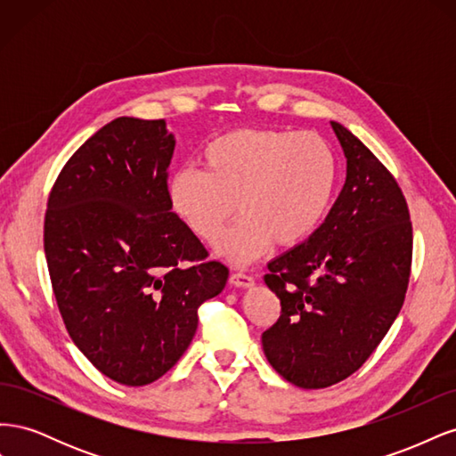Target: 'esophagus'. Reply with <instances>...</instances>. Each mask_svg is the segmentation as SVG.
Instances as JSON below:
<instances>
[{
    "label": "esophagus",
    "mask_w": 456,
    "mask_h": 456,
    "mask_svg": "<svg viewBox=\"0 0 456 456\" xmlns=\"http://www.w3.org/2000/svg\"><path fill=\"white\" fill-rule=\"evenodd\" d=\"M230 283H232L233 287H243V289H249V287H253V285H255V280L251 278L249 273L236 272V273H232V275H230Z\"/></svg>",
    "instance_id": "obj_1"
}]
</instances>
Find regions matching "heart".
I'll return each mask as SVG.
<instances>
[{"label":"heart","instance_id":"b5f03b06","mask_svg":"<svg viewBox=\"0 0 456 456\" xmlns=\"http://www.w3.org/2000/svg\"><path fill=\"white\" fill-rule=\"evenodd\" d=\"M338 181L330 144L314 133L240 129L205 146L201 169H181L171 201L190 230L215 243L236 213L241 218L218 243L236 265L253 262L272 241L295 247L323 223Z\"/></svg>","mask_w":456,"mask_h":456}]
</instances>
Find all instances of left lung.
<instances>
[{
  "instance_id": "left-lung-1",
  "label": "left lung",
  "mask_w": 456,
  "mask_h": 456,
  "mask_svg": "<svg viewBox=\"0 0 456 456\" xmlns=\"http://www.w3.org/2000/svg\"><path fill=\"white\" fill-rule=\"evenodd\" d=\"M330 127L346 158V181L323 224L270 260L265 275L281 315L262 333V350L305 390L348 379L375 352L403 306L412 256L395 178L346 127Z\"/></svg>"
}]
</instances>
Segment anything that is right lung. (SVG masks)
Instances as JSON below:
<instances>
[{
  "instance_id": "add662e5",
  "label": "right lung",
  "mask_w": 456,
  "mask_h": 456,
  "mask_svg": "<svg viewBox=\"0 0 456 456\" xmlns=\"http://www.w3.org/2000/svg\"><path fill=\"white\" fill-rule=\"evenodd\" d=\"M165 119L118 118L77 148L47 203L54 298L79 352L126 386L163 377L186 352L198 308L228 280L173 213Z\"/></svg>"
}]
</instances>
